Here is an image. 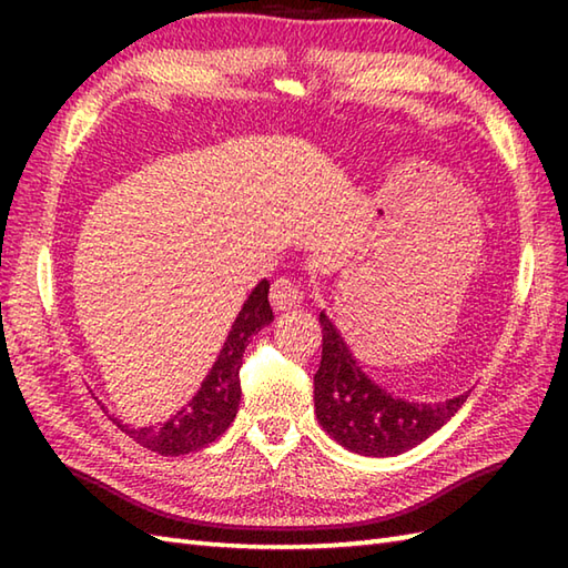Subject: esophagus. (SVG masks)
<instances>
[{
    "label": "esophagus",
    "instance_id": "esophagus-1",
    "mask_svg": "<svg viewBox=\"0 0 568 568\" xmlns=\"http://www.w3.org/2000/svg\"><path fill=\"white\" fill-rule=\"evenodd\" d=\"M303 303V291H300V285L293 281V277H277L271 287V305L277 312H285V310H293L300 307Z\"/></svg>",
    "mask_w": 568,
    "mask_h": 568
}]
</instances>
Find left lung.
I'll use <instances>...</instances> for the list:
<instances>
[{
    "label": "left lung",
    "instance_id": "8db88e82",
    "mask_svg": "<svg viewBox=\"0 0 568 568\" xmlns=\"http://www.w3.org/2000/svg\"><path fill=\"white\" fill-rule=\"evenodd\" d=\"M322 361L315 373V413L322 429L361 456H397L449 422L468 393L444 403H409L371 381L339 329L320 312Z\"/></svg>",
    "mask_w": 568,
    "mask_h": 568
}]
</instances>
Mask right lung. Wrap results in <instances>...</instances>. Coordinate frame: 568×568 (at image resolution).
Here are the masks:
<instances>
[{
  "label": "right lung",
  "instance_id": "add662e5",
  "mask_svg": "<svg viewBox=\"0 0 568 568\" xmlns=\"http://www.w3.org/2000/svg\"><path fill=\"white\" fill-rule=\"evenodd\" d=\"M268 281H261L253 287L248 300L241 307L239 317L232 324L226 342L216 356L207 378L195 397L178 413L165 419L163 425L129 427L114 419V425L129 434L131 439L161 456H183L190 452L204 449L216 437H222L232 425L241 400L239 368L244 361V352L253 334H258L265 324L273 322V310L268 303Z\"/></svg>",
  "mask_w": 568,
  "mask_h": 568
}]
</instances>
